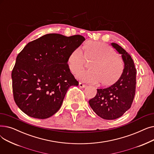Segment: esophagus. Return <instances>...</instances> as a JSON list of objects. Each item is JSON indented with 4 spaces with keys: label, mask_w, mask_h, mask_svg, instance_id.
<instances>
[{
    "label": "esophagus",
    "mask_w": 154,
    "mask_h": 154,
    "mask_svg": "<svg viewBox=\"0 0 154 154\" xmlns=\"http://www.w3.org/2000/svg\"><path fill=\"white\" fill-rule=\"evenodd\" d=\"M79 86H80V87H81V88H85V87H87V85L85 84H84L81 82H79Z\"/></svg>",
    "instance_id": "1"
}]
</instances>
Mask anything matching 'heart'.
Segmentation results:
<instances>
[{
	"mask_svg": "<svg viewBox=\"0 0 154 154\" xmlns=\"http://www.w3.org/2000/svg\"><path fill=\"white\" fill-rule=\"evenodd\" d=\"M85 51L81 47L73 51L68 57L71 71L76 74L85 66L87 59L95 60L91 65V70H85L77 74L83 82L106 85L114 83L122 74L123 60L116 55V52L109 45L102 42H93L85 45Z\"/></svg>",
	"mask_w": 154,
	"mask_h": 154,
	"instance_id": "obj_1",
	"label": "heart"
}]
</instances>
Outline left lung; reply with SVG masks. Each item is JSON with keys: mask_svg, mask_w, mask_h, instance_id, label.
<instances>
[{"mask_svg": "<svg viewBox=\"0 0 154 154\" xmlns=\"http://www.w3.org/2000/svg\"><path fill=\"white\" fill-rule=\"evenodd\" d=\"M111 45L122 55L124 63L122 74L110 87L97 89L95 97L88 101L95 114L106 120L116 119L131 108L136 87L137 70L131 56L117 44Z\"/></svg>", "mask_w": 154, "mask_h": 154, "instance_id": "1", "label": "left lung"}]
</instances>
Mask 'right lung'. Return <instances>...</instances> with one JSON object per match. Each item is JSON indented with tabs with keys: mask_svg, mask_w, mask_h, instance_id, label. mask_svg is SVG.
<instances>
[{
	"mask_svg": "<svg viewBox=\"0 0 154 154\" xmlns=\"http://www.w3.org/2000/svg\"><path fill=\"white\" fill-rule=\"evenodd\" d=\"M85 40L80 35L48 34L23 48L12 72L14 99L23 112L44 119L59 110L69 88L79 85L68 57Z\"/></svg>",
	"mask_w": 154,
	"mask_h": 154,
	"instance_id": "1",
	"label": "right lung"
}]
</instances>
